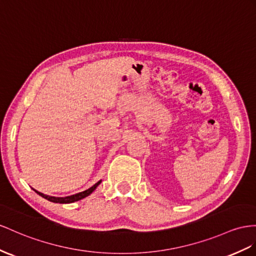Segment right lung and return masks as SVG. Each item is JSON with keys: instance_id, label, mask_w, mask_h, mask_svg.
<instances>
[{"instance_id": "right-lung-1", "label": "right lung", "mask_w": 256, "mask_h": 256, "mask_svg": "<svg viewBox=\"0 0 256 256\" xmlns=\"http://www.w3.org/2000/svg\"><path fill=\"white\" fill-rule=\"evenodd\" d=\"M100 182H102V180L97 182L94 186H92L90 188L86 189V190H84V192H78V194H72V196H64V198H57V196H46V194H42V192H36V190H34V192H36V194H40L41 196H43L44 199H48V200L50 201V202H55V203H71V202H76V201L81 200V199L85 198V196H88V194H90L92 192H93L95 190L96 187L100 184Z\"/></svg>"}]
</instances>
